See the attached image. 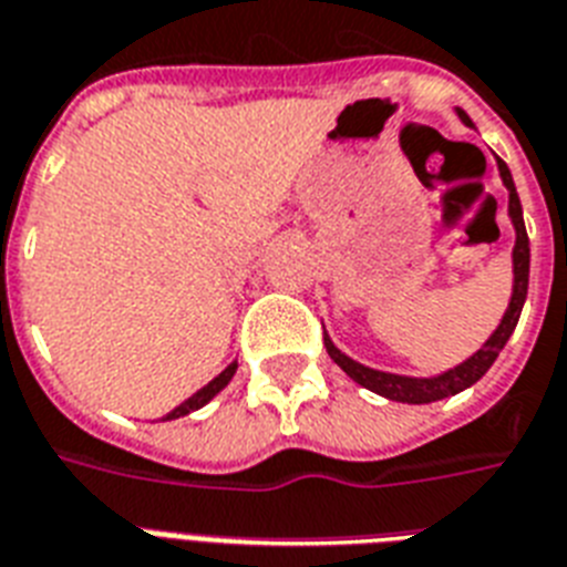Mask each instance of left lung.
<instances>
[{
    "mask_svg": "<svg viewBox=\"0 0 567 567\" xmlns=\"http://www.w3.org/2000/svg\"><path fill=\"white\" fill-rule=\"evenodd\" d=\"M464 124H471L467 117L462 115ZM499 177L506 183L508 188V215H512V224H515V251H512V262H515V287H512V301H508V310L503 316V322L497 324V331L491 333L485 346H482L480 352L471 354L467 361L458 363L455 370H446L443 375H434V379H408V375H393V372H381V370H370V367H363V363L352 361L349 354H343L337 346L331 343V337L324 333V349L333 358V363L340 367V370L354 379L361 388L372 390V393H379L384 399H393V402H408V405H425V402H437V399L455 396V393H462L471 384L485 375L491 370V363L497 361V354L503 352V346L508 343V337L515 331L517 319H520V310H524L526 301V287H529V236H526L524 227V209H520V197H517L515 179H512V171L506 168V162L497 159Z\"/></svg>",
    "mask_w": 567,
    "mask_h": 567,
    "instance_id": "obj_1",
    "label": "left lung"
}]
</instances>
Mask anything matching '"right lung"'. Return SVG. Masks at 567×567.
Wrapping results in <instances>:
<instances>
[{
    "label": "right lung",
    "instance_id": "right-lung-1",
    "mask_svg": "<svg viewBox=\"0 0 567 567\" xmlns=\"http://www.w3.org/2000/svg\"><path fill=\"white\" fill-rule=\"evenodd\" d=\"M234 372H236V361L230 363V367H227V370H224V372H218V375H215V379L209 381L206 388L197 390L195 396H188L186 402H183V405H177V408H174V411H171V414L162 416V420H177V416H186V414H192V411H197V408H204L206 402H209V399L215 396V393H221V390L227 388V381L234 379Z\"/></svg>",
    "mask_w": 567,
    "mask_h": 567
}]
</instances>
